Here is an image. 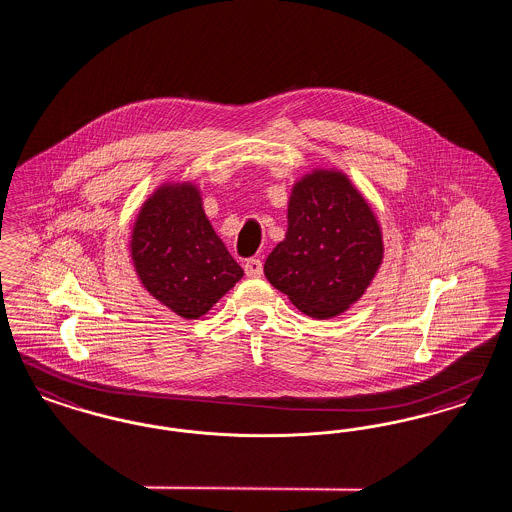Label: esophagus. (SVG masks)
Returning <instances> with one entry per match:
<instances>
[{
    "instance_id": "esophagus-1",
    "label": "esophagus",
    "mask_w": 512,
    "mask_h": 512,
    "mask_svg": "<svg viewBox=\"0 0 512 512\" xmlns=\"http://www.w3.org/2000/svg\"><path fill=\"white\" fill-rule=\"evenodd\" d=\"M244 273L248 277H260L262 275V262L256 258H250L244 262Z\"/></svg>"
}]
</instances>
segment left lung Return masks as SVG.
I'll list each match as a JSON object with an SVG mask.
<instances>
[{"label": "left lung", "mask_w": 512, "mask_h": 512, "mask_svg": "<svg viewBox=\"0 0 512 512\" xmlns=\"http://www.w3.org/2000/svg\"><path fill=\"white\" fill-rule=\"evenodd\" d=\"M383 252V233L364 194L347 173L318 167L293 185L287 233L264 273L300 312L329 320L366 293Z\"/></svg>", "instance_id": "8db88e82"}]
</instances>
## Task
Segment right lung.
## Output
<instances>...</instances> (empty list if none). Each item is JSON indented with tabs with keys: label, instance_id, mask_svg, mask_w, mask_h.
Wrapping results in <instances>:
<instances>
[{
	"label": "right lung",
	"instance_id": "obj_1",
	"mask_svg": "<svg viewBox=\"0 0 512 512\" xmlns=\"http://www.w3.org/2000/svg\"><path fill=\"white\" fill-rule=\"evenodd\" d=\"M131 258L142 287L185 320H198L244 275L192 183H163L136 214Z\"/></svg>",
	"mask_w": 512,
	"mask_h": 512
}]
</instances>
